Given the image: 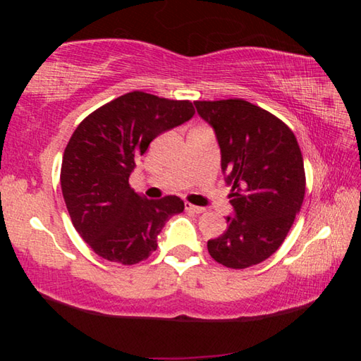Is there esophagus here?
<instances>
[{"label":"esophagus","instance_id":"obj_1","mask_svg":"<svg viewBox=\"0 0 361 361\" xmlns=\"http://www.w3.org/2000/svg\"><path fill=\"white\" fill-rule=\"evenodd\" d=\"M185 209L188 212H192V213H204L205 209H202V207H197V205H192L191 202H185Z\"/></svg>","mask_w":361,"mask_h":361}]
</instances>
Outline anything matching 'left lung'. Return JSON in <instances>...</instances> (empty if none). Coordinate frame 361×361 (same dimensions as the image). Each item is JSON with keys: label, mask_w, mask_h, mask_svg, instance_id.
I'll return each instance as SVG.
<instances>
[{"label": "left lung", "mask_w": 361, "mask_h": 361, "mask_svg": "<svg viewBox=\"0 0 361 361\" xmlns=\"http://www.w3.org/2000/svg\"><path fill=\"white\" fill-rule=\"evenodd\" d=\"M194 105L215 129L235 210L207 248L226 267L259 264L282 245L301 210L305 172L298 140L282 119L243 99Z\"/></svg>", "instance_id": "obj_1"}]
</instances>
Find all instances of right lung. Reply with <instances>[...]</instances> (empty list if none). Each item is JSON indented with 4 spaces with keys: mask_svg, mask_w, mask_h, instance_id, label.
Masks as SVG:
<instances>
[{
    "mask_svg": "<svg viewBox=\"0 0 361 361\" xmlns=\"http://www.w3.org/2000/svg\"><path fill=\"white\" fill-rule=\"evenodd\" d=\"M194 113L189 100L133 90L97 108L73 132L60 170L63 199L78 234L103 259L124 266L145 261L167 219L185 210L176 195L140 197L129 176L159 133Z\"/></svg>",
    "mask_w": 361,
    "mask_h": 361,
    "instance_id": "obj_1",
    "label": "right lung"
}]
</instances>
